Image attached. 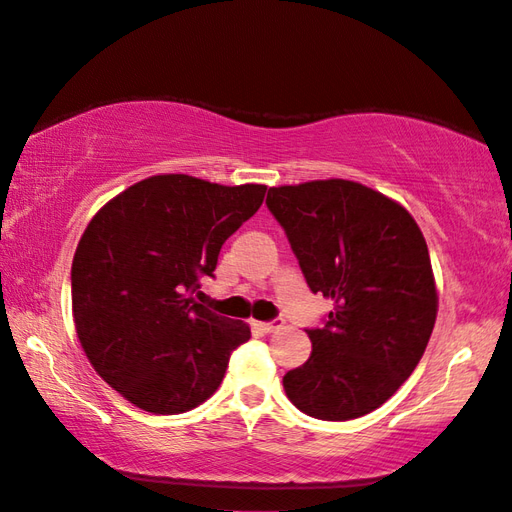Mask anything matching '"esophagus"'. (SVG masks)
<instances>
[{
  "instance_id": "34e87169",
  "label": "esophagus",
  "mask_w": 512,
  "mask_h": 512,
  "mask_svg": "<svg viewBox=\"0 0 512 512\" xmlns=\"http://www.w3.org/2000/svg\"><path fill=\"white\" fill-rule=\"evenodd\" d=\"M260 330H263L265 334H272L276 330H281L283 327V318H274V321H265V323H256Z\"/></svg>"
}]
</instances>
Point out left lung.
Wrapping results in <instances>:
<instances>
[{"label":"left lung","instance_id":"left-lung-1","mask_svg":"<svg viewBox=\"0 0 512 512\" xmlns=\"http://www.w3.org/2000/svg\"><path fill=\"white\" fill-rule=\"evenodd\" d=\"M265 205L307 287L334 301L305 330L312 354L283 376L287 399L314 419L363 417L401 388L435 327L426 238L399 202L350 180L272 187Z\"/></svg>","mask_w":512,"mask_h":512}]
</instances>
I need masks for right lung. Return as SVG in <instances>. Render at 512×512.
<instances>
[{
  "label": "right lung",
  "instance_id": "1",
  "mask_svg": "<svg viewBox=\"0 0 512 512\" xmlns=\"http://www.w3.org/2000/svg\"><path fill=\"white\" fill-rule=\"evenodd\" d=\"M265 189L151 176L106 202L84 229L71 267L77 339L133 406L153 414L200 406L218 390L231 352L249 341L243 321L196 298Z\"/></svg>",
  "mask_w": 512,
  "mask_h": 512
}]
</instances>
